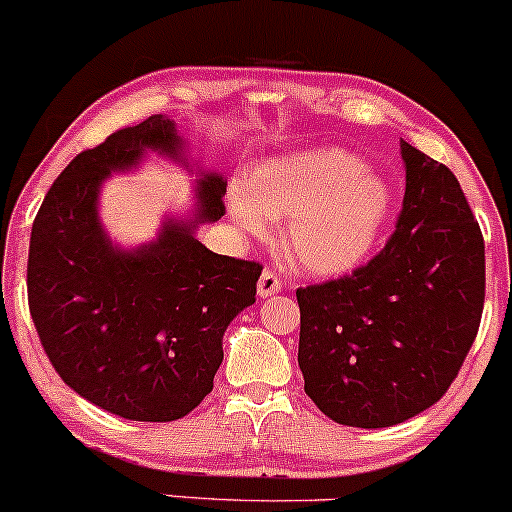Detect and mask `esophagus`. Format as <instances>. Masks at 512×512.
<instances>
[{
  "label": "esophagus",
  "mask_w": 512,
  "mask_h": 512,
  "mask_svg": "<svg viewBox=\"0 0 512 512\" xmlns=\"http://www.w3.org/2000/svg\"><path fill=\"white\" fill-rule=\"evenodd\" d=\"M280 287H283V280H280V275L271 271V268H266V271L261 273V278H258V295L261 297L278 295Z\"/></svg>",
  "instance_id": "obj_1"
}]
</instances>
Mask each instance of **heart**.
Here are the masks:
<instances>
[{
	"instance_id": "b5f03b06",
	"label": "heart",
	"mask_w": 512,
	"mask_h": 512,
	"mask_svg": "<svg viewBox=\"0 0 512 512\" xmlns=\"http://www.w3.org/2000/svg\"><path fill=\"white\" fill-rule=\"evenodd\" d=\"M232 208L249 229H261L263 217H283L280 244L292 266L341 275L358 266L380 237L389 188L341 149H312L251 171Z\"/></svg>"
}]
</instances>
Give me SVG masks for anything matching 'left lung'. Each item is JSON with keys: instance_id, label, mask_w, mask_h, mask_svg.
I'll return each instance as SVG.
<instances>
[{"instance_id": "8db88e82", "label": "left lung", "mask_w": 512, "mask_h": 512, "mask_svg": "<svg viewBox=\"0 0 512 512\" xmlns=\"http://www.w3.org/2000/svg\"><path fill=\"white\" fill-rule=\"evenodd\" d=\"M401 157L406 193L384 249L297 290L304 392L341 426H396L440 401L484 312V237L459 181L409 142Z\"/></svg>"}]
</instances>
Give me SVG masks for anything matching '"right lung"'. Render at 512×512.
<instances>
[{"instance_id":"1","label":"right lung","mask_w":512,"mask_h":512,"mask_svg":"<svg viewBox=\"0 0 512 512\" xmlns=\"http://www.w3.org/2000/svg\"><path fill=\"white\" fill-rule=\"evenodd\" d=\"M145 149L181 152L169 118L116 130L57 176L33 220L28 309L40 346L74 392L128 421L166 423L212 392L222 336L256 302L263 266L212 254L181 222L137 251L111 246L96 220L99 186ZM225 193L220 176H205L198 220H220Z\"/></svg>"}]
</instances>
